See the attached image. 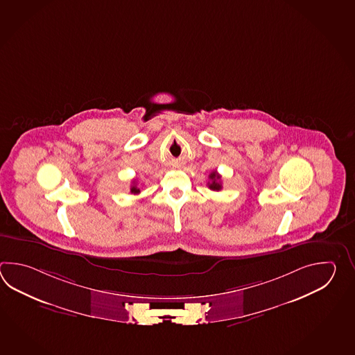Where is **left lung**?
Masks as SVG:
<instances>
[{"label":"left lung","mask_w":355,"mask_h":355,"mask_svg":"<svg viewBox=\"0 0 355 355\" xmlns=\"http://www.w3.org/2000/svg\"><path fill=\"white\" fill-rule=\"evenodd\" d=\"M211 181L208 182V188L213 190V191H219L222 189V182H220V175L217 171H213L209 175Z\"/></svg>","instance_id":"1"}]
</instances>
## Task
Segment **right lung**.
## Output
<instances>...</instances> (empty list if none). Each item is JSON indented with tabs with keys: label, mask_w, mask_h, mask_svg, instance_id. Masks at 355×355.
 I'll list each match as a JSON object with an SVG mask.
<instances>
[{
	"label": "right lung",
	"mask_w": 355,
	"mask_h": 355,
	"mask_svg": "<svg viewBox=\"0 0 355 355\" xmlns=\"http://www.w3.org/2000/svg\"><path fill=\"white\" fill-rule=\"evenodd\" d=\"M130 193H132V194H139V193H141V190L137 188L136 180H133V185L130 187Z\"/></svg>",
	"instance_id": "1"
}]
</instances>
